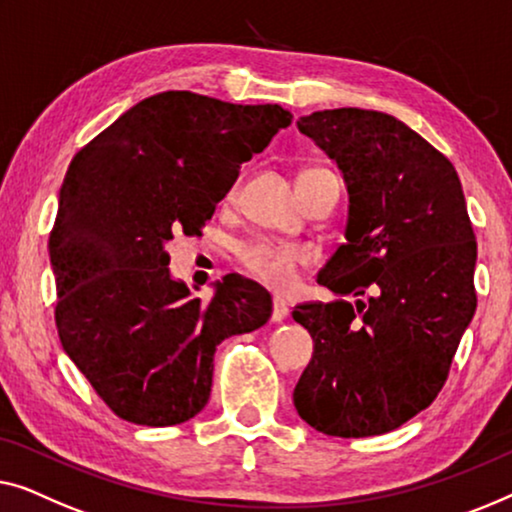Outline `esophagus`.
I'll use <instances>...</instances> for the list:
<instances>
[{"label": "esophagus", "instance_id": "obj_1", "mask_svg": "<svg viewBox=\"0 0 512 512\" xmlns=\"http://www.w3.org/2000/svg\"><path fill=\"white\" fill-rule=\"evenodd\" d=\"M287 313H290V308L283 299H273V313H271V320L273 322H283L287 318Z\"/></svg>", "mask_w": 512, "mask_h": 512}]
</instances>
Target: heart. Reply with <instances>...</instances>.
Wrapping results in <instances>:
<instances>
[{
    "label": "heart",
    "mask_w": 512,
    "mask_h": 512,
    "mask_svg": "<svg viewBox=\"0 0 512 512\" xmlns=\"http://www.w3.org/2000/svg\"><path fill=\"white\" fill-rule=\"evenodd\" d=\"M322 178H336L325 169H308L299 176V183L306 181H322ZM338 181V178H336ZM241 181H236L229 190V199L236 197ZM313 253L306 246L299 243H283V241H269V239H257L246 243L239 250V262L243 271L250 278H255L257 283H262L271 290H290L297 283L299 269H304L306 264H311Z\"/></svg>",
    "instance_id": "1"
}]
</instances>
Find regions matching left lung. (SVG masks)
<instances>
[{
  "instance_id": "1",
  "label": "left lung",
  "mask_w": 512,
  "mask_h": 512,
  "mask_svg": "<svg viewBox=\"0 0 512 512\" xmlns=\"http://www.w3.org/2000/svg\"><path fill=\"white\" fill-rule=\"evenodd\" d=\"M297 127L338 164L350 206L345 243L318 273L338 299L292 311L315 343L294 408L327 436L387 434L438 397L478 304L462 183L394 115L331 109Z\"/></svg>"
}]
</instances>
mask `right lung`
Segmentation results:
<instances>
[{"instance_id":"add662e5","label":"right lung","mask_w":512,"mask_h":512,"mask_svg":"<svg viewBox=\"0 0 512 512\" xmlns=\"http://www.w3.org/2000/svg\"><path fill=\"white\" fill-rule=\"evenodd\" d=\"M292 113L169 90L143 99L71 160L48 253L62 348L106 406L143 427L187 422L208 403L215 348L271 318L241 276L208 304L169 273L167 243L211 220L239 169Z\"/></svg>"}]
</instances>
